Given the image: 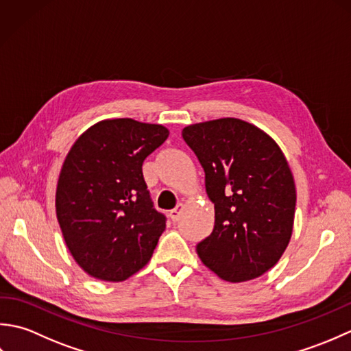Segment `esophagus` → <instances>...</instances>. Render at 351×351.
<instances>
[{"instance_id":"esophagus-1","label":"esophagus","mask_w":351,"mask_h":351,"mask_svg":"<svg viewBox=\"0 0 351 351\" xmlns=\"http://www.w3.org/2000/svg\"><path fill=\"white\" fill-rule=\"evenodd\" d=\"M182 211H184V205L182 204H178L175 210L170 211V219L173 220V221H178V220H180V217H181Z\"/></svg>"}]
</instances>
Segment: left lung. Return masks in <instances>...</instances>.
Masks as SVG:
<instances>
[{
    "instance_id": "8db88e82",
    "label": "left lung",
    "mask_w": 351,
    "mask_h": 351,
    "mask_svg": "<svg viewBox=\"0 0 351 351\" xmlns=\"http://www.w3.org/2000/svg\"><path fill=\"white\" fill-rule=\"evenodd\" d=\"M182 137L205 170L215 225L196 245L228 282L256 279L278 264L293 235L295 184L279 145L241 119L189 125Z\"/></svg>"
}]
</instances>
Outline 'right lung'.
I'll list each match as a JSON object with an SVG mask.
<instances>
[{"label":"right lung","mask_w":351,"mask_h":351,"mask_svg":"<svg viewBox=\"0 0 351 351\" xmlns=\"http://www.w3.org/2000/svg\"><path fill=\"white\" fill-rule=\"evenodd\" d=\"M167 137L162 125L106 119L66 155L57 220L71 255L92 278L122 282L152 258L166 217L155 211L141 166Z\"/></svg>","instance_id":"right-lung-1"}]
</instances>
